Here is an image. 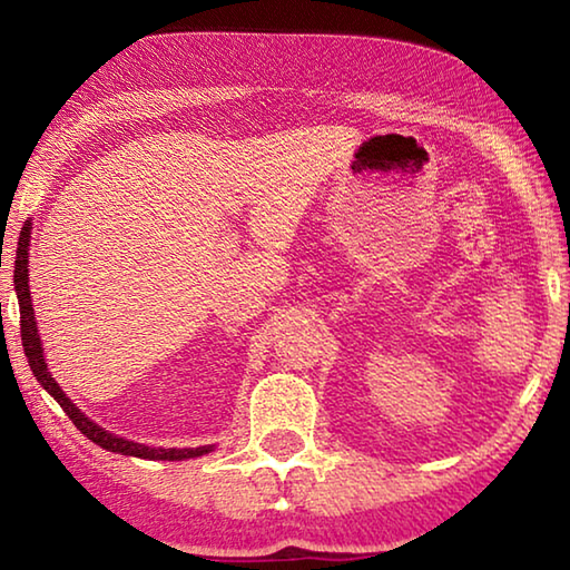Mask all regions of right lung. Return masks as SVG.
<instances>
[{
  "label": "right lung",
  "instance_id": "right-lung-1",
  "mask_svg": "<svg viewBox=\"0 0 570 570\" xmlns=\"http://www.w3.org/2000/svg\"><path fill=\"white\" fill-rule=\"evenodd\" d=\"M27 246H30V224H24L22 234H19L17 244V262H14V288L19 298V326H22V346L27 360H30V370L37 377V382L52 394V397L60 402V407L67 412V417L75 422V428L82 432L85 438L92 440L95 445H100L110 452H120V455H132V458H146V460H186V458H198L210 452L208 448H196V450H176V448H148L140 445V442L122 440L118 435H110L108 430H102L100 424L85 417V414L75 407V404L67 400V394L60 390V384L47 372L45 356H42V344L40 334H37V322H35V308H32V296H30V284H27Z\"/></svg>",
  "mask_w": 570,
  "mask_h": 570
}]
</instances>
